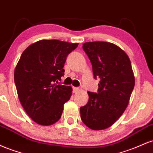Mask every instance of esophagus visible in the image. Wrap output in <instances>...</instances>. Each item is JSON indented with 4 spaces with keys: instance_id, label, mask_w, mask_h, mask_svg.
<instances>
[{
    "instance_id": "34e87169",
    "label": "esophagus",
    "mask_w": 153,
    "mask_h": 153,
    "mask_svg": "<svg viewBox=\"0 0 153 153\" xmlns=\"http://www.w3.org/2000/svg\"><path fill=\"white\" fill-rule=\"evenodd\" d=\"M73 93H78L79 90H80L79 88H77V87H73Z\"/></svg>"
}]
</instances>
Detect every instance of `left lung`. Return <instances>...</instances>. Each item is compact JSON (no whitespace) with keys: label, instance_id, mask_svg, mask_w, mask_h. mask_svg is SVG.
Returning <instances> with one entry per match:
<instances>
[{"label":"left lung","instance_id":"1","mask_svg":"<svg viewBox=\"0 0 153 153\" xmlns=\"http://www.w3.org/2000/svg\"><path fill=\"white\" fill-rule=\"evenodd\" d=\"M92 65L94 79L99 78L97 93L88 94V102L80 107V118L91 129L113 125L127 108L134 87L131 62L120 47L110 42L82 45Z\"/></svg>","mask_w":153,"mask_h":153}]
</instances>
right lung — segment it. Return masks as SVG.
Returning a JSON list of instances; mask_svg holds the SVG:
<instances>
[{"mask_svg": "<svg viewBox=\"0 0 153 153\" xmlns=\"http://www.w3.org/2000/svg\"><path fill=\"white\" fill-rule=\"evenodd\" d=\"M78 46L56 39H44L23 52L14 71L19 101L33 121L40 125L56 123L72 95V88L59 83L67 57Z\"/></svg>", "mask_w": 153, "mask_h": 153, "instance_id": "obj_1", "label": "right lung"}]
</instances>
